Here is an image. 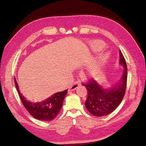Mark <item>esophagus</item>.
I'll use <instances>...</instances> for the list:
<instances>
[{"mask_svg": "<svg viewBox=\"0 0 146 146\" xmlns=\"http://www.w3.org/2000/svg\"><path fill=\"white\" fill-rule=\"evenodd\" d=\"M80 85V84L78 82H76L74 83V85L72 86H71L69 88V91H74L75 90H76L77 88Z\"/></svg>", "mask_w": 146, "mask_h": 146, "instance_id": "34e87169", "label": "esophagus"}]
</instances>
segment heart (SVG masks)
<instances>
[{"label":"heart","mask_w":146,"mask_h":146,"mask_svg":"<svg viewBox=\"0 0 146 146\" xmlns=\"http://www.w3.org/2000/svg\"><path fill=\"white\" fill-rule=\"evenodd\" d=\"M105 47V44L104 42L101 41H95L94 42H92V50L93 51H99ZM108 58V55L106 54H102L100 56V63H104L105 61H107V59ZM97 71H98V69L96 67H91L88 69L86 72V75L89 77H93L95 76V75L97 74Z\"/></svg>","instance_id":"1"}]
</instances>
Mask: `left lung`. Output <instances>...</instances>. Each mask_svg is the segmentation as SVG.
I'll list each match as a JSON object with an SVG mask.
<instances>
[{"label": "left lung", "mask_w": 146, "mask_h": 146, "mask_svg": "<svg viewBox=\"0 0 146 146\" xmlns=\"http://www.w3.org/2000/svg\"><path fill=\"white\" fill-rule=\"evenodd\" d=\"M119 64L123 68L120 79L110 88H105L95 80L86 85L88 91L85 107L91 114L101 117L111 113L120 105L124 96L127 79V68L124 57L119 50Z\"/></svg>", "instance_id": "obj_1"}]
</instances>
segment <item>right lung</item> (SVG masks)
<instances>
[{"mask_svg": "<svg viewBox=\"0 0 146 146\" xmlns=\"http://www.w3.org/2000/svg\"><path fill=\"white\" fill-rule=\"evenodd\" d=\"M15 82L22 103L34 118L42 121H51L56 118L62 107L64 98L68 93V90L56 92L42 102H33L28 100L22 94L15 78Z\"/></svg>", "mask_w": 146, "mask_h": 146, "instance_id": "right-lung-1", "label": "right lung"}]
</instances>
